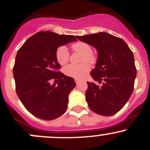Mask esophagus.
I'll return each instance as SVG.
<instances>
[{
    "mask_svg": "<svg viewBox=\"0 0 150 150\" xmlns=\"http://www.w3.org/2000/svg\"><path fill=\"white\" fill-rule=\"evenodd\" d=\"M75 82H76L77 85H78V84L80 82V80H79V79H75Z\"/></svg>",
    "mask_w": 150,
    "mask_h": 150,
    "instance_id": "obj_1",
    "label": "esophagus"
}]
</instances>
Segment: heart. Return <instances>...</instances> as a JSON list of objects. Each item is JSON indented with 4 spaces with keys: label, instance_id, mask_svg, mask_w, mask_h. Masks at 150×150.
<instances>
[{
    "label": "heart",
    "instance_id": "heart-1",
    "mask_svg": "<svg viewBox=\"0 0 150 150\" xmlns=\"http://www.w3.org/2000/svg\"><path fill=\"white\" fill-rule=\"evenodd\" d=\"M74 52L82 53L81 62H88L90 64H94L97 62V57L92 52L90 45L83 42H77L71 45ZM69 52L64 46H59L56 50V58L60 65H63L68 63L69 60ZM90 70V65L88 63H83L76 65L70 64L65 66L63 69L65 75L75 79H82L89 73Z\"/></svg>",
    "mask_w": 150,
    "mask_h": 150
}]
</instances>
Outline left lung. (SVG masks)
<instances>
[{"label":"left lung","instance_id":"1","mask_svg":"<svg viewBox=\"0 0 150 150\" xmlns=\"http://www.w3.org/2000/svg\"><path fill=\"white\" fill-rule=\"evenodd\" d=\"M77 38L97 49V62L90 75L99 83L104 80L101 87L87 82L89 107L101 116H113L125 106L133 91L137 75L133 53L123 39L106 32Z\"/></svg>","mask_w":150,"mask_h":150}]
</instances>
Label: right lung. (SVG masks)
I'll list each match as a JSON object with an SVG mask.
<instances>
[{"instance_id":"right-lung-1","label":"right lung","mask_w":150,"mask_h":150,"mask_svg":"<svg viewBox=\"0 0 150 150\" xmlns=\"http://www.w3.org/2000/svg\"><path fill=\"white\" fill-rule=\"evenodd\" d=\"M73 35L39 32L18 50L13 67L15 89L26 109L34 116L51 120L68 108V95L76 86L73 77L59 71L56 52L59 46L76 41ZM55 83L51 85L50 80Z\"/></svg>"}]
</instances>
